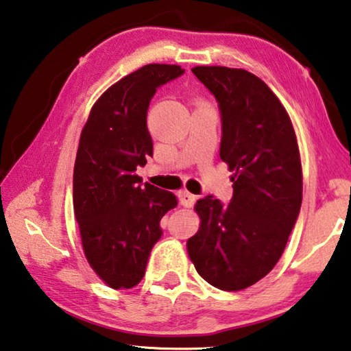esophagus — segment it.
<instances>
[{
  "instance_id": "34e87169",
  "label": "esophagus",
  "mask_w": 351,
  "mask_h": 351,
  "mask_svg": "<svg viewBox=\"0 0 351 351\" xmlns=\"http://www.w3.org/2000/svg\"><path fill=\"white\" fill-rule=\"evenodd\" d=\"M179 201H180V204L183 207H186V208H190V207H193V204H194V201H196V196H194V194H191V193H188V191H180L179 193Z\"/></svg>"
}]
</instances>
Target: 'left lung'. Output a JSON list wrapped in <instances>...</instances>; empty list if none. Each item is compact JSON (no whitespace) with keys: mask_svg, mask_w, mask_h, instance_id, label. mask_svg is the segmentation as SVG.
I'll list each match as a JSON object with an SVG mask.
<instances>
[{"mask_svg":"<svg viewBox=\"0 0 351 351\" xmlns=\"http://www.w3.org/2000/svg\"><path fill=\"white\" fill-rule=\"evenodd\" d=\"M215 95L223 123L219 157L234 171L228 206L207 196L186 251L213 287L237 292L261 281L281 258L303 199L298 141L284 105L243 69H191Z\"/></svg>","mask_w":351,"mask_h":351,"instance_id":"8db88e82","label":"left lung"}]
</instances>
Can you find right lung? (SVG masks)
Masks as SVG:
<instances>
[{
  "instance_id": "obj_1",
  "label": "right lung",
  "mask_w": 351,
  "mask_h": 351,
  "mask_svg": "<svg viewBox=\"0 0 351 351\" xmlns=\"http://www.w3.org/2000/svg\"><path fill=\"white\" fill-rule=\"evenodd\" d=\"M185 72L147 64L108 88L90 108L73 168V210L86 261L111 289L141 282L160 221L177 207L174 193L136 174L152 157L147 108L157 88Z\"/></svg>"
}]
</instances>
